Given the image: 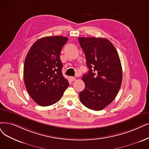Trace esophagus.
Masks as SVG:
<instances>
[{"instance_id":"1","label":"esophagus","mask_w":149,"mask_h":149,"mask_svg":"<svg viewBox=\"0 0 149 149\" xmlns=\"http://www.w3.org/2000/svg\"><path fill=\"white\" fill-rule=\"evenodd\" d=\"M70 79L71 81H74V80H76V78H75V77H73V76H70Z\"/></svg>"}]
</instances>
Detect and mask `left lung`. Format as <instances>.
Masks as SVG:
<instances>
[{
  "instance_id": "8db88e82",
  "label": "left lung",
  "mask_w": 149,
  "mask_h": 149,
  "mask_svg": "<svg viewBox=\"0 0 149 149\" xmlns=\"http://www.w3.org/2000/svg\"><path fill=\"white\" fill-rule=\"evenodd\" d=\"M84 51L88 73L82 77L84 91L79 93L82 104L88 109L100 111L117 96L122 81V69L114 46L104 38L79 37Z\"/></svg>"
}]
</instances>
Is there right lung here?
<instances>
[{
  "instance_id": "add662e5",
  "label": "right lung",
  "mask_w": 149,
  "mask_h": 149,
  "mask_svg": "<svg viewBox=\"0 0 149 149\" xmlns=\"http://www.w3.org/2000/svg\"><path fill=\"white\" fill-rule=\"evenodd\" d=\"M68 38L61 36L38 39L30 48L24 66L27 91L34 102L47 106L58 102L69 86L62 73L60 54Z\"/></svg>"
}]
</instances>
